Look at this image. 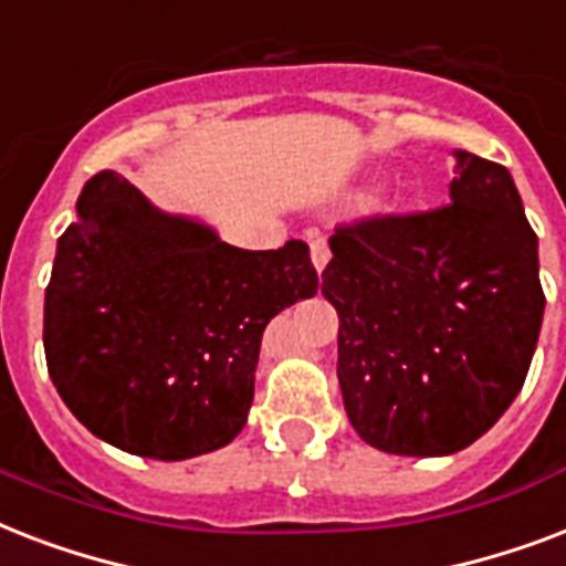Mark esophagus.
<instances>
[{"label":"esophagus","instance_id":"1","mask_svg":"<svg viewBox=\"0 0 566 566\" xmlns=\"http://www.w3.org/2000/svg\"><path fill=\"white\" fill-rule=\"evenodd\" d=\"M328 258H332V252H328V243L323 238L311 240V261H314V270L317 273H323L328 264Z\"/></svg>","mask_w":566,"mask_h":566}]
</instances>
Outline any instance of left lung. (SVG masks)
<instances>
[{
    "mask_svg": "<svg viewBox=\"0 0 566 566\" xmlns=\"http://www.w3.org/2000/svg\"><path fill=\"white\" fill-rule=\"evenodd\" d=\"M449 205L328 240L337 381L353 429L390 455L479 440L526 381L544 323L537 234L502 164L458 149Z\"/></svg>",
    "mask_w": 566,
    "mask_h": 566,
    "instance_id": "left-lung-1",
    "label": "left lung"
}]
</instances>
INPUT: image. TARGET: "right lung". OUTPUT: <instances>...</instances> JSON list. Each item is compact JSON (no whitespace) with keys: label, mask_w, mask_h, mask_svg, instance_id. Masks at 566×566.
<instances>
[{"label":"right lung","mask_w":566,"mask_h":566,"mask_svg":"<svg viewBox=\"0 0 566 566\" xmlns=\"http://www.w3.org/2000/svg\"><path fill=\"white\" fill-rule=\"evenodd\" d=\"M57 238L43 305L52 385L111 447L185 461L247 426L266 323L317 293L308 243L229 247L96 172Z\"/></svg>","instance_id":"add662e5"}]
</instances>
